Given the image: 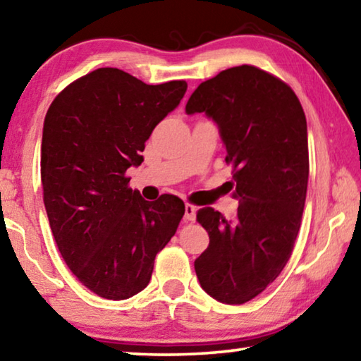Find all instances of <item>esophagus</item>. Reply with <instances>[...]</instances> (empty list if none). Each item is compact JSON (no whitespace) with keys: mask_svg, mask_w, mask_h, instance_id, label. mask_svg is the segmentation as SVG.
<instances>
[{"mask_svg":"<svg viewBox=\"0 0 361 361\" xmlns=\"http://www.w3.org/2000/svg\"><path fill=\"white\" fill-rule=\"evenodd\" d=\"M185 219L186 221H194L195 219V207L191 204L185 205Z\"/></svg>","mask_w":361,"mask_h":361,"instance_id":"obj_1","label":"esophagus"}]
</instances>
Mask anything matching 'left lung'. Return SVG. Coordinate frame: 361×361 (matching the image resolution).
<instances>
[{"label":"left lung","mask_w":361,"mask_h":361,"mask_svg":"<svg viewBox=\"0 0 361 361\" xmlns=\"http://www.w3.org/2000/svg\"><path fill=\"white\" fill-rule=\"evenodd\" d=\"M186 113L218 126L239 200L232 221L212 207L197 212L210 243L195 274L213 299L243 304L279 277L295 245L309 180L305 114L290 85L252 65L204 81Z\"/></svg>","instance_id":"obj_1"}]
</instances>
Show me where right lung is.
I'll return each instance as SVG.
<instances>
[{
    "mask_svg": "<svg viewBox=\"0 0 361 361\" xmlns=\"http://www.w3.org/2000/svg\"><path fill=\"white\" fill-rule=\"evenodd\" d=\"M186 81L149 85L118 68L76 79L49 106L41 183L54 239L84 286L121 301L146 288L154 258L185 215L183 200L154 202L129 188L151 132L180 105Z\"/></svg>",
    "mask_w": 361,
    "mask_h": 361,
    "instance_id": "1",
    "label": "right lung"
}]
</instances>
